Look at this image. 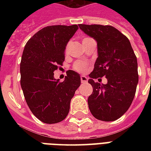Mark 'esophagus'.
Wrapping results in <instances>:
<instances>
[{"label": "esophagus", "mask_w": 151, "mask_h": 151, "mask_svg": "<svg viewBox=\"0 0 151 151\" xmlns=\"http://www.w3.org/2000/svg\"><path fill=\"white\" fill-rule=\"evenodd\" d=\"M87 81H88V78L86 77V76H81V82L83 83V82H87Z\"/></svg>", "instance_id": "1"}]
</instances>
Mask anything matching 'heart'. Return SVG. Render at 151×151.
I'll return each instance as SVG.
<instances>
[{
	"instance_id": "b5f03b06",
	"label": "heart",
	"mask_w": 151,
	"mask_h": 151,
	"mask_svg": "<svg viewBox=\"0 0 151 151\" xmlns=\"http://www.w3.org/2000/svg\"><path fill=\"white\" fill-rule=\"evenodd\" d=\"M87 39V38H86ZM86 40V39H84ZM70 43H68V44L65 47V53L68 52V50H69V47ZM73 69H75L76 71H78L79 73H84L87 69V64L85 62H82V61H78L73 65Z\"/></svg>"
}]
</instances>
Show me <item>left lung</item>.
<instances>
[{
	"instance_id": "left-lung-1",
	"label": "left lung",
	"mask_w": 151,
	"mask_h": 151,
	"mask_svg": "<svg viewBox=\"0 0 151 151\" xmlns=\"http://www.w3.org/2000/svg\"><path fill=\"white\" fill-rule=\"evenodd\" d=\"M97 42L98 58L88 82L93 87L89 109L103 121H114L125 113L132 104L138 83L137 60L129 39L111 26L78 25ZM104 76L107 84L93 79Z\"/></svg>"
}]
</instances>
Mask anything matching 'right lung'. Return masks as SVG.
Listing matches in <instances>:
<instances>
[{
  "label": "right lung",
  "mask_w": 151,
  "mask_h": 151,
  "mask_svg": "<svg viewBox=\"0 0 151 151\" xmlns=\"http://www.w3.org/2000/svg\"><path fill=\"white\" fill-rule=\"evenodd\" d=\"M78 29L77 25L44 27L28 40L23 50L22 89L31 112L43 123L56 124L65 119L81 84L80 74L73 70L67 71L62 82L54 78V71L65 60L66 45Z\"/></svg>",
  "instance_id": "add662e5"
}]
</instances>
